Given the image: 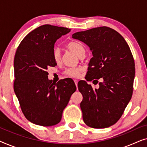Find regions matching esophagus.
Returning a JSON list of instances; mask_svg holds the SVG:
<instances>
[{"label":"esophagus","instance_id":"esophagus-1","mask_svg":"<svg viewBox=\"0 0 147 147\" xmlns=\"http://www.w3.org/2000/svg\"><path fill=\"white\" fill-rule=\"evenodd\" d=\"M78 80H74V82H75V84H76V86H77V85H78Z\"/></svg>","mask_w":147,"mask_h":147}]
</instances>
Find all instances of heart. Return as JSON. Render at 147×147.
I'll list each match as a JSON object with an SVG mask.
<instances>
[{"label":"heart","mask_w":147,"mask_h":147,"mask_svg":"<svg viewBox=\"0 0 147 147\" xmlns=\"http://www.w3.org/2000/svg\"><path fill=\"white\" fill-rule=\"evenodd\" d=\"M66 47L68 49H69L70 51H73L74 53H76L78 57H80V55H82L84 52H85V49L83 46H82L81 44H80L78 42L75 41H71L69 42L67 45H66ZM53 59L56 63H58V62L60 61L61 60V53H60V51L59 49H54L53 53ZM80 71V69H76V68H68L65 71V75L68 76H70V77L76 78L78 77V75H79Z\"/></svg>","instance_id":"heart-1"}]
</instances>
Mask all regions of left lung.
<instances>
[{
  "mask_svg": "<svg viewBox=\"0 0 147 147\" xmlns=\"http://www.w3.org/2000/svg\"><path fill=\"white\" fill-rule=\"evenodd\" d=\"M90 47L93 57L86 79H103L93 89L87 82H78L83 96L80 103L83 120L94 128H107L120 119L132 95L135 68L133 56L123 37L107 27L94 28L72 35Z\"/></svg>",
  "mask_w": 147,
  "mask_h": 147,
  "instance_id": "1",
  "label": "left lung"
}]
</instances>
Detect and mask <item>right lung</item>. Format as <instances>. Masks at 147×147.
I'll return each mask as SVG.
<instances>
[{
	"label": "right lung",
	"mask_w": 147,
	"mask_h": 147,
	"mask_svg": "<svg viewBox=\"0 0 147 147\" xmlns=\"http://www.w3.org/2000/svg\"><path fill=\"white\" fill-rule=\"evenodd\" d=\"M69 32L65 27L41 25L22 40L16 51L14 91L24 115L33 124L50 126L59 123L76 90L71 79L54 83L48 79L47 71L57 65L53 57L55 43Z\"/></svg>",
	"instance_id": "right-lung-1"
}]
</instances>
